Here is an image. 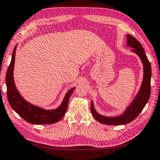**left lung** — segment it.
I'll list each match as a JSON object with an SVG mask.
<instances>
[{"instance_id": "1", "label": "left lung", "mask_w": 160, "mask_h": 160, "mask_svg": "<svg viewBox=\"0 0 160 160\" xmlns=\"http://www.w3.org/2000/svg\"><path fill=\"white\" fill-rule=\"evenodd\" d=\"M127 46L133 48L131 50L138 55L143 65V79L138 92L133 99L132 102L122 114L115 117L104 116L98 113L94 107L93 101L91 102V112L94 118L99 122L104 125H122L130 123L135 120L139 113L143 110L147 102H148L151 92V75L152 70L150 62H149L148 57L143 47L142 46L138 40L130 35H127Z\"/></svg>"}]
</instances>
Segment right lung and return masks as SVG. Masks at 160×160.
Wrapping results in <instances>:
<instances>
[{
    "label": "right lung",
    "mask_w": 160,
    "mask_h": 160,
    "mask_svg": "<svg viewBox=\"0 0 160 160\" xmlns=\"http://www.w3.org/2000/svg\"><path fill=\"white\" fill-rule=\"evenodd\" d=\"M16 48L17 45H16L12 52L11 62L10 63L6 77L7 95L10 105L22 119L33 125H48L60 121L66 112L69 98L75 88H72L68 90L61 104L57 108L52 110H46L28 102L21 95L15 84L13 70Z\"/></svg>",
    "instance_id": "right-lung-1"
}]
</instances>
